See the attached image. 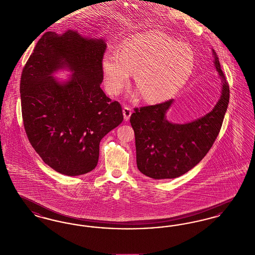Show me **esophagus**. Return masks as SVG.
<instances>
[{"label":"esophagus","instance_id":"1","mask_svg":"<svg viewBox=\"0 0 255 255\" xmlns=\"http://www.w3.org/2000/svg\"><path fill=\"white\" fill-rule=\"evenodd\" d=\"M132 115V109L130 107H124L123 108V116H124V121L128 122L130 120V117Z\"/></svg>","mask_w":255,"mask_h":255}]
</instances>
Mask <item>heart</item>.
Returning a JSON list of instances; mask_svg holds the SVG:
<instances>
[{
    "label": "heart",
    "instance_id": "b5f03b06",
    "mask_svg": "<svg viewBox=\"0 0 255 255\" xmlns=\"http://www.w3.org/2000/svg\"><path fill=\"white\" fill-rule=\"evenodd\" d=\"M194 52L162 32H150L125 41L117 52L101 61L105 85L117 95L134 73V83L146 101L165 100L177 94L191 77Z\"/></svg>",
    "mask_w": 255,
    "mask_h": 255
}]
</instances>
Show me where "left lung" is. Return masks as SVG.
Masks as SVG:
<instances>
[{"mask_svg": "<svg viewBox=\"0 0 255 255\" xmlns=\"http://www.w3.org/2000/svg\"><path fill=\"white\" fill-rule=\"evenodd\" d=\"M214 67L222 79L221 97L212 111L187 123L166 119L174 99L134 109L130 118L135 138L136 166L155 180L174 179L192 169L213 145L230 101V88L212 49Z\"/></svg>", "mask_w": 255, "mask_h": 255, "instance_id": "8db88e82", "label": "left lung"}]
</instances>
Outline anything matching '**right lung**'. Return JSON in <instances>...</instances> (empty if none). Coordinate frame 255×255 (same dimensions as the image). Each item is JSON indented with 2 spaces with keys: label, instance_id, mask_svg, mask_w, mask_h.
<instances>
[{
  "label": "right lung",
  "instance_id": "right-lung-1",
  "mask_svg": "<svg viewBox=\"0 0 255 255\" xmlns=\"http://www.w3.org/2000/svg\"><path fill=\"white\" fill-rule=\"evenodd\" d=\"M107 44L69 29L47 31L24 66L20 94L24 130L37 154L56 172L95 169L100 140L122 121V106L100 88ZM67 69L66 81L53 75Z\"/></svg>",
  "mask_w": 255,
  "mask_h": 255
}]
</instances>
